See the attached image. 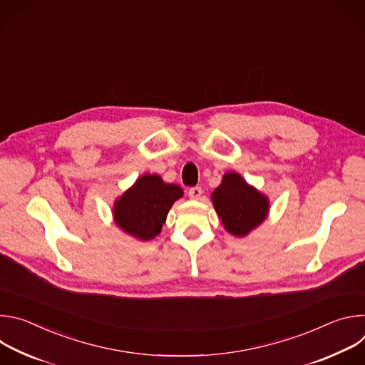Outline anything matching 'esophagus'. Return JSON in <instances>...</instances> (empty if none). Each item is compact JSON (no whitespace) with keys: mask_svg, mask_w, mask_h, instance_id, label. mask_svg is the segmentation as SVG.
I'll use <instances>...</instances> for the list:
<instances>
[{"mask_svg":"<svg viewBox=\"0 0 365 365\" xmlns=\"http://www.w3.org/2000/svg\"><path fill=\"white\" fill-rule=\"evenodd\" d=\"M187 195H189L190 199H199V197L202 196V187H199V186L190 187V189L187 190Z\"/></svg>","mask_w":365,"mask_h":365,"instance_id":"obj_1","label":"esophagus"}]
</instances>
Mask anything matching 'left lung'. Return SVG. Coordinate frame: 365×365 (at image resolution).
Wrapping results in <instances>:
<instances>
[{"label": "left lung", "instance_id": "8db88e82", "mask_svg": "<svg viewBox=\"0 0 365 365\" xmlns=\"http://www.w3.org/2000/svg\"><path fill=\"white\" fill-rule=\"evenodd\" d=\"M212 202L225 230L235 237L247 235L269 212L267 197L234 172L222 178V183L212 193Z\"/></svg>", "mask_w": 365, "mask_h": 365}]
</instances>
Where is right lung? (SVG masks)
Segmentation results:
<instances>
[{
	"label": "right lung",
	"mask_w": 365,
	"mask_h": 365,
	"mask_svg": "<svg viewBox=\"0 0 365 365\" xmlns=\"http://www.w3.org/2000/svg\"><path fill=\"white\" fill-rule=\"evenodd\" d=\"M183 196L178 185L165 183L158 175H144L114 206L117 225L140 240L159 235L173 202Z\"/></svg>",
	"instance_id": "1"
}]
</instances>
